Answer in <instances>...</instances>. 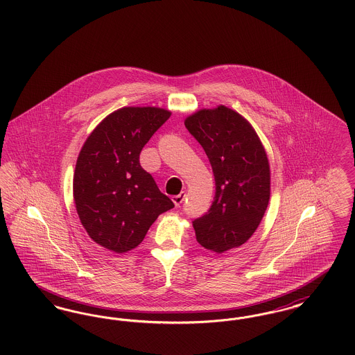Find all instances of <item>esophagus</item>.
<instances>
[{"instance_id":"1","label":"esophagus","mask_w":355,"mask_h":355,"mask_svg":"<svg viewBox=\"0 0 355 355\" xmlns=\"http://www.w3.org/2000/svg\"><path fill=\"white\" fill-rule=\"evenodd\" d=\"M185 197V191H181L180 194H177V196H174V197H173V202H174V205H175L177 207H180V206H181V203L184 202Z\"/></svg>"}]
</instances>
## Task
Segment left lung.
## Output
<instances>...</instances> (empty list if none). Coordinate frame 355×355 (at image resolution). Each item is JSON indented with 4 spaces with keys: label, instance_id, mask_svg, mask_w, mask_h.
<instances>
[{
    "label": "left lung",
    "instance_id": "obj_1",
    "mask_svg": "<svg viewBox=\"0 0 355 355\" xmlns=\"http://www.w3.org/2000/svg\"><path fill=\"white\" fill-rule=\"evenodd\" d=\"M185 126L202 146L216 181L214 201L193 227L201 246L223 253L253 236L266 211L269 161L252 125L226 106L200 110Z\"/></svg>",
    "mask_w": 355,
    "mask_h": 355
}]
</instances>
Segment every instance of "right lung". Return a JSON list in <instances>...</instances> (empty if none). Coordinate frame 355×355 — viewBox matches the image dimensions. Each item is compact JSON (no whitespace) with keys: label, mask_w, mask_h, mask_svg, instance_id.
Returning <instances> with one entry per match:
<instances>
[{"label":"right lung","mask_w":355,"mask_h":355,"mask_svg":"<svg viewBox=\"0 0 355 355\" xmlns=\"http://www.w3.org/2000/svg\"><path fill=\"white\" fill-rule=\"evenodd\" d=\"M159 107H122L87 137L77 159L73 193L89 236L116 253L138 246L157 217L174 207L139 153L169 119Z\"/></svg>","instance_id":"add662e5"}]
</instances>
